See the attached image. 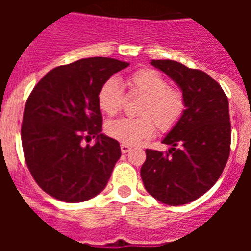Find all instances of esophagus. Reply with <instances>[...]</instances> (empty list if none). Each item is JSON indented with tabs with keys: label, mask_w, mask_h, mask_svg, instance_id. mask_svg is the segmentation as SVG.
I'll list each match as a JSON object with an SVG mask.
<instances>
[{
	"label": "esophagus",
	"mask_w": 251,
	"mask_h": 251,
	"mask_svg": "<svg viewBox=\"0 0 251 251\" xmlns=\"http://www.w3.org/2000/svg\"><path fill=\"white\" fill-rule=\"evenodd\" d=\"M130 150H131V147H130L129 145H124V143H122L121 145V152L122 153H127Z\"/></svg>",
	"instance_id": "obj_1"
}]
</instances>
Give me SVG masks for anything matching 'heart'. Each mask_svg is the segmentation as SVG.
Instances as JSON below:
<instances>
[{"label":"heart","mask_w":251,"mask_h":251,"mask_svg":"<svg viewBox=\"0 0 251 251\" xmlns=\"http://www.w3.org/2000/svg\"><path fill=\"white\" fill-rule=\"evenodd\" d=\"M130 95L142 96L137 118H117L105 125L110 138L124 145H139L149 139L157 129L165 133L175 127L185 110L181 91L171 88L168 80L153 69H141L127 78ZM125 95L117 79H106L98 92V104L102 113L113 116L124 105Z\"/></svg>","instance_id":"1"}]
</instances>
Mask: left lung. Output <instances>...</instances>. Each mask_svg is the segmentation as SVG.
Listing matches in <instances>:
<instances>
[{
	"instance_id": "8db88e82",
	"label": "left lung",
	"mask_w": 251,
	"mask_h": 251,
	"mask_svg": "<svg viewBox=\"0 0 251 251\" xmlns=\"http://www.w3.org/2000/svg\"><path fill=\"white\" fill-rule=\"evenodd\" d=\"M181 88L185 110L165 135V152L146 150L141 177L146 190L168 206L202 197L218 181L230 152L228 98L220 84L202 70L172 60H152Z\"/></svg>"
}]
</instances>
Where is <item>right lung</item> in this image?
<instances>
[{"instance_id": "right-lung-1", "label": "right lung", "mask_w": 251, "mask_h": 251, "mask_svg": "<svg viewBox=\"0 0 251 251\" xmlns=\"http://www.w3.org/2000/svg\"><path fill=\"white\" fill-rule=\"evenodd\" d=\"M129 62L91 57L62 65L33 87L21 137L33 179L53 198L79 203L105 189L121 156L120 143L101 134L99 88ZM95 138L94 145L85 142Z\"/></svg>"}]
</instances>
